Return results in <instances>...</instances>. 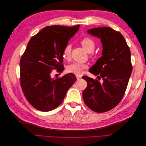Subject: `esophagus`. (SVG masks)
I'll list each match as a JSON object with an SVG mask.
<instances>
[{
	"label": "esophagus",
	"mask_w": 146,
	"mask_h": 146,
	"mask_svg": "<svg viewBox=\"0 0 146 146\" xmlns=\"http://www.w3.org/2000/svg\"><path fill=\"white\" fill-rule=\"evenodd\" d=\"M76 78H77V80H80V79L82 78V76H79V75H76Z\"/></svg>",
	"instance_id": "1"
}]
</instances>
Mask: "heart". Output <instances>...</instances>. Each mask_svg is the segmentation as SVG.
Listing matches in <instances>:
<instances>
[{"label": "heart", "mask_w": 146, "mask_h": 146, "mask_svg": "<svg viewBox=\"0 0 146 146\" xmlns=\"http://www.w3.org/2000/svg\"><path fill=\"white\" fill-rule=\"evenodd\" d=\"M80 44L82 47L89 53L93 52L96 47V44L93 39L89 37L82 38L80 40ZM70 53H71V46L70 44L66 45L63 52V58L65 60H69L70 57ZM87 68L88 66L86 64L74 62L67 66L66 70L69 73L81 75L83 72V70L87 69Z\"/></svg>", "instance_id": "heart-1"}]
</instances>
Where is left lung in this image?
Wrapping results in <instances>:
<instances>
[{"label":"left lung","mask_w":146,"mask_h":146,"mask_svg":"<svg viewBox=\"0 0 146 146\" xmlns=\"http://www.w3.org/2000/svg\"><path fill=\"white\" fill-rule=\"evenodd\" d=\"M88 33L100 38L102 44V56L90 72L103 82L83 76L88 85L83 98L92 111L107 112L120 103L124 96L133 69L131 52L122 35L111 27L94 28Z\"/></svg>","instance_id":"obj_1"}]
</instances>
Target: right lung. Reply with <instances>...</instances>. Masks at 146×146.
Masks as SVG:
<instances>
[{"label": "right lung", "instance_id": "add662e5", "mask_svg": "<svg viewBox=\"0 0 146 146\" xmlns=\"http://www.w3.org/2000/svg\"><path fill=\"white\" fill-rule=\"evenodd\" d=\"M80 27L47 26L31 38L20 60V83L26 99L34 108L49 111L59 106L77 78L72 73L53 78L55 70L62 72L63 52Z\"/></svg>", "mask_w": 146, "mask_h": 146}]
</instances>
